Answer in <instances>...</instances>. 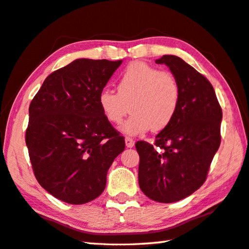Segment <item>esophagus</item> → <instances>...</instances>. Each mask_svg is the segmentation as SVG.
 I'll use <instances>...</instances> for the list:
<instances>
[{
	"label": "esophagus",
	"mask_w": 249,
	"mask_h": 249,
	"mask_svg": "<svg viewBox=\"0 0 249 249\" xmlns=\"http://www.w3.org/2000/svg\"><path fill=\"white\" fill-rule=\"evenodd\" d=\"M125 144L127 147H133L135 145V140L129 138V137H126L125 138Z\"/></svg>",
	"instance_id": "1"
}]
</instances>
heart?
<instances>
[{"label": "heart", "mask_w": 249, "mask_h": 249, "mask_svg": "<svg viewBox=\"0 0 249 249\" xmlns=\"http://www.w3.org/2000/svg\"><path fill=\"white\" fill-rule=\"evenodd\" d=\"M181 88L170 71L134 62L122 73L118 93L103 89L98 94V105L105 118L112 124H121L133 112L122 130L136 136L151 128L161 130L171 123L178 109Z\"/></svg>", "instance_id": "obj_1"}]
</instances>
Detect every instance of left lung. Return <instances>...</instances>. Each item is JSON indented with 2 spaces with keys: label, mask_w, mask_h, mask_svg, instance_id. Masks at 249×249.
Segmentation results:
<instances>
[{
  "label": "left lung",
  "mask_w": 249,
  "mask_h": 249,
  "mask_svg": "<svg viewBox=\"0 0 249 249\" xmlns=\"http://www.w3.org/2000/svg\"><path fill=\"white\" fill-rule=\"evenodd\" d=\"M155 63L170 68L181 88V99L176 116L154 143H136L138 178L146 197L171 203L188 197L205 182L220 145L223 111L212 84L181 57L163 55Z\"/></svg>",
  "instance_id": "1"
}]
</instances>
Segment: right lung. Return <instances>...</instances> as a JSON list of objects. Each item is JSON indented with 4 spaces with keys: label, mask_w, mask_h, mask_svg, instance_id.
I'll use <instances>...</instances> for the list:
<instances>
[{
    "label": "right lung",
    "mask_w": 249,
    "mask_h": 249,
    "mask_svg": "<svg viewBox=\"0 0 249 249\" xmlns=\"http://www.w3.org/2000/svg\"><path fill=\"white\" fill-rule=\"evenodd\" d=\"M121 64L78 59L51 72L30 104L25 143L35 178L66 203L96 199L125 149L124 137L98 105L99 92Z\"/></svg>",
    "instance_id": "1"
}]
</instances>
